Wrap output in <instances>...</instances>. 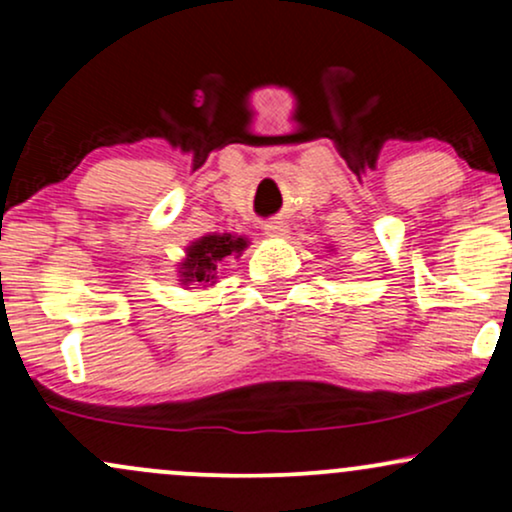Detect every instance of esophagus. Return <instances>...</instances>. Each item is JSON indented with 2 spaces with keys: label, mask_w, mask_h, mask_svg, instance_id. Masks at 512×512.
<instances>
[{
  "label": "esophagus",
  "mask_w": 512,
  "mask_h": 512,
  "mask_svg": "<svg viewBox=\"0 0 512 512\" xmlns=\"http://www.w3.org/2000/svg\"><path fill=\"white\" fill-rule=\"evenodd\" d=\"M264 233H267L269 238H286L289 236V226H286V221L274 219V221L264 223Z\"/></svg>",
  "instance_id": "esophagus-1"
}]
</instances>
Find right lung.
I'll list each match as a JSON object with an SVG mask.
<instances>
[{
  "mask_svg": "<svg viewBox=\"0 0 512 512\" xmlns=\"http://www.w3.org/2000/svg\"><path fill=\"white\" fill-rule=\"evenodd\" d=\"M250 240L233 233H207V236L192 240L185 248V257L178 262V276L182 286H202L209 289L219 281L221 262L226 257L243 255Z\"/></svg>",
  "mask_w": 512,
  "mask_h": 512,
  "instance_id": "right-lung-1",
  "label": "right lung"
}]
</instances>
